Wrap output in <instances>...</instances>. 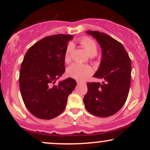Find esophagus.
I'll list each match as a JSON object with an SVG mask.
<instances>
[{
  "instance_id": "34e87169",
  "label": "esophagus",
  "mask_w": 150,
  "mask_h": 150,
  "mask_svg": "<svg viewBox=\"0 0 150 150\" xmlns=\"http://www.w3.org/2000/svg\"><path fill=\"white\" fill-rule=\"evenodd\" d=\"M77 85H80V84H82V83H83V82H80V81H77Z\"/></svg>"
}]
</instances>
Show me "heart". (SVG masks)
<instances>
[{
	"label": "heart",
	"instance_id": "heart-1",
	"mask_svg": "<svg viewBox=\"0 0 150 150\" xmlns=\"http://www.w3.org/2000/svg\"><path fill=\"white\" fill-rule=\"evenodd\" d=\"M80 43L86 50L89 56L93 57L97 53V46L95 42L89 37H84L80 39ZM73 49V45L69 44L65 49L64 60L66 63H69L71 60V53ZM93 73V70L89 65L73 63L67 69V75L72 78L78 81H84Z\"/></svg>",
	"mask_w": 150,
	"mask_h": 150
}]
</instances>
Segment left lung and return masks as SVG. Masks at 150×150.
I'll use <instances>...</instances> for the list:
<instances>
[{"label":"left lung","mask_w":150,"mask_h":150,"mask_svg":"<svg viewBox=\"0 0 150 150\" xmlns=\"http://www.w3.org/2000/svg\"><path fill=\"white\" fill-rule=\"evenodd\" d=\"M101 49V61L94 75L105 82H87L84 97L86 109L98 117H108L118 112L128 97L130 86L131 62L123 46L110 36L88 30Z\"/></svg>","instance_id":"8db88e82"}]
</instances>
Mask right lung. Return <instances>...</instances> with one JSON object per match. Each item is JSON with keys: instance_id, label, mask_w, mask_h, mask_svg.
<instances>
[{"instance_id": "right-lung-1", "label": "right lung", "mask_w": 150, "mask_h": 150, "mask_svg": "<svg viewBox=\"0 0 150 150\" xmlns=\"http://www.w3.org/2000/svg\"><path fill=\"white\" fill-rule=\"evenodd\" d=\"M73 39L70 34L46 37L31 46L24 57L19 81L20 92L26 107L38 118L49 120L59 116L77 85L71 77L54 85L65 70V49Z\"/></svg>"}]
</instances>
